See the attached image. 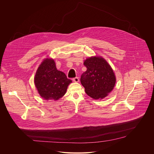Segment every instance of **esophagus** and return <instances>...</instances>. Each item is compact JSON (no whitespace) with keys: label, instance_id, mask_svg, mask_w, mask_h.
<instances>
[{"label":"esophagus","instance_id":"obj_1","mask_svg":"<svg viewBox=\"0 0 154 154\" xmlns=\"http://www.w3.org/2000/svg\"><path fill=\"white\" fill-rule=\"evenodd\" d=\"M73 81L74 82H77L79 81V77H75V78L73 79Z\"/></svg>","mask_w":154,"mask_h":154}]
</instances>
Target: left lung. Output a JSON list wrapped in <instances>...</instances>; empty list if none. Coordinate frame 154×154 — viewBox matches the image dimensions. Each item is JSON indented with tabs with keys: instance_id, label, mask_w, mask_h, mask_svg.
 I'll return each mask as SVG.
<instances>
[{
	"instance_id": "obj_1",
	"label": "left lung",
	"mask_w": 154,
	"mask_h": 154,
	"mask_svg": "<svg viewBox=\"0 0 154 154\" xmlns=\"http://www.w3.org/2000/svg\"><path fill=\"white\" fill-rule=\"evenodd\" d=\"M87 71L81 76V83L86 94L94 99H102L115 86L116 79L107 61L102 57H92L84 62Z\"/></svg>"
}]
</instances>
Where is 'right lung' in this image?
<instances>
[{
    "mask_svg": "<svg viewBox=\"0 0 154 154\" xmlns=\"http://www.w3.org/2000/svg\"><path fill=\"white\" fill-rule=\"evenodd\" d=\"M35 84L39 95L45 100H58L66 93L72 81L58 70L54 59H44L37 70Z\"/></svg>",
    "mask_w": 154,
    "mask_h": 154,
    "instance_id": "add662e5",
    "label": "right lung"
}]
</instances>
